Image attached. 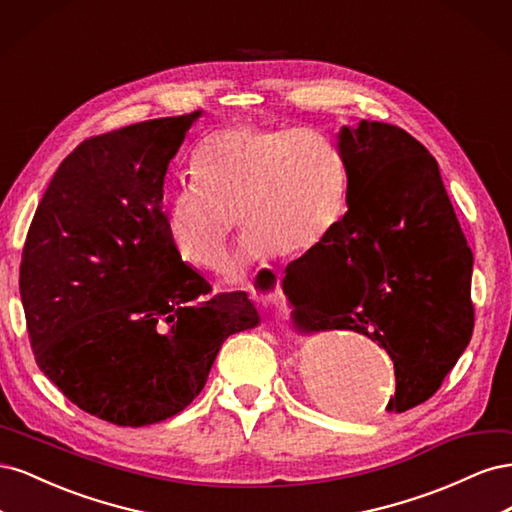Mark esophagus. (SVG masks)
<instances>
[{"mask_svg":"<svg viewBox=\"0 0 512 512\" xmlns=\"http://www.w3.org/2000/svg\"><path fill=\"white\" fill-rule=\"evenodd\" d=\"M252 292L254 297H258L260 301H265L269 305L277 303V299H280V273L271 267H262L256 273Z\"/></svg>","mask_w":512,"mask_h":512,"instance_id":"obj_1","label":"esophagus"}]
</instances>
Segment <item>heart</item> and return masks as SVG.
<instances>
[{
  "label": "heart",
  "mask_w": 512,
  "mask_h": 512,
  "mask_svg": "<svg viewBox=\"0 0 512 512\" xmlns=\"http://www.w3.org/2000/svg\"><path fill=\"white\" fill-rule=\"evenodd\" d=\"M192 173L166 200L164 230L200 271L224 267L239 218L247 232L235 273L284 250H316L346 213L344 156L314 128H228L198 147Z\"/></svg>",
  "instance_id": "b5f03b06"
}]
</instances>
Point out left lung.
<instances>
[{"label":"left lung","instance_id":"obj_1","mask_svg":"<svg viewBox=\"0 0 512 512\" xmlns=\"http://www.w3.org/2000/svg\"><path fill=\"white\" fill-rule=\"evenodd\" d=\"M348 211L329 239L286 267L299 331H354L395 365L389 412L436 393L474 331L472 250L438 162L391 123L339 132Z\"/></svg>","mask_w":512,"mask_h":512}]
</instances>
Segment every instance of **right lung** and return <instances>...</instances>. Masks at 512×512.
I'll list each match as a JSON object with an SVG mask.
<instances>
[{"instance_id":"obj_1","label":"right lung","mask_w":512,"mask_h":512,"mask_svg":"<svg viewBox=\"0 0 512 512\" xmlns=\"http://www.w3.org/2000/svg\"><path fill=\"white\" fill-rule=\"evenodd\" d=\"M200 111L91 136L59 164L29 226L19 290L42 374L119 427L166 421L203 391L224 339L252 329L175 254L164 177Z\"/></svg>"}]
</instances>
